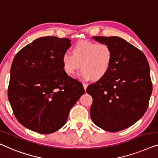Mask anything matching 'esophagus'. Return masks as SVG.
I'll return each mask as SVG.
<instances>
[{
  "label": "esophagus",
  "mask_w": 158,
  "mask_h": 158,
  "mask_svg": "<svg viewBox=\"0 0 158 158\" xmlns=\"http://www.w3.org/2000/svg\"><path fill=\"white\" fill-rule=\"evenodd\" d=\"M83 86H84V90H85V91H86V88H87V86H88V84H86V83H83Z\"/></svg>",
  "instance_id": "1"
}]
</instances>
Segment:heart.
<instances>
[{
  "instance_id": "heart-1",
  "label": "heart",
  "mask_w": 158,
  "mask_h": 158,
  "mask_svg": "<svg viewBox=\"0 0 158 158\" xmlns=\"http://www.w3.org/2000/svg\"><path fill=\"white\" fill-rule=\"evenodd\" d=\"M72 54L61 56L62 69L69 76H73L81 68L85 79L99 81L106 76L112 66L114 55L108 44L80 41L74 44Z\"/></svg>"
}]
</instances>
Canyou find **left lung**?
Wrapping results in <instances>:
<instances>
[{"label": "left lung", "instance_id": "8db88e82", "mask_svg": "<svg viewBox=\"0 0 158 158\" xmlns=\"http://www.w3.org/2000/svg\"><path fill=\"white\" fill-rule=\"evenodd\" d=\"M93 39L108 44L114 59L106 76L86 89L93 99L90 116L104 130L118 132L134 124L147 111L152 91L150 66L145 54L122 38Z\"/></svg>", "mask_w": 158, "mask_h": 158}]
</instances>
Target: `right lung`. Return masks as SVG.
<instances>
[{
  "label": "right lung",
  "instance_id": "add662e5",
  "mask_svg": "<svg viewBox=\"0 0 158 158\" xmlns=\"http://www.w3.org/2000/svg\"><path fill=\"white\" fill-rule=\"evenodd\" d=\"M71 45L67 38L41 37L13 59L8 100L15 118L25 127L41 134L56 132L85 93L81 82L62 69L61 56Z\"/></svg>",
  "mask_w": 158,
  "mask_h": 158
}]
</instances>
